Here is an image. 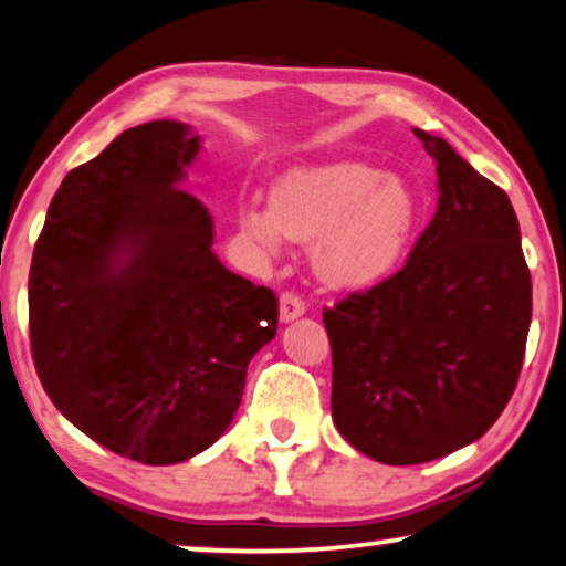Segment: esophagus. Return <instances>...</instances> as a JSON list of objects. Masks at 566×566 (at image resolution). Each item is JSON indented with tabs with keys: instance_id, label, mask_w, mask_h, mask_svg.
<instances>
[{
	"instance_id": "obj_1",
	"label": "esophagus",
	"mask_w": 566,
	"mask_h": 566,
	"mask_svg": "<svg viewBox=\"0 0 566 566\" xmlns=\"http://www.w3.org/2000/svg\"><path fill=\"white\" fill-rule=\"evenodd\" d=\"M300 315H305V300L295 292H282V297H279V318H282V323H292Z\"/></svg>"
}]
</instances>
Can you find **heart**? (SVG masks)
<instances>
[{"instance_id": "1", "label": "heart", "mask_w": 566, "mask_h": 566, "mask_svg": "<svg viewBox=\"0 0 566 566\" xmlns=\"http://www.w3.org/2000/svg\"><path fill=\"white\" fill-rule=\"evenodd\" d=\"M417 196L365 163H328L284 176L271 207L251 205L240 217L266 248L284 238L315 243L318 274L334 287H373L396 271L417 228Z\"/></svg>"}]
</instances>
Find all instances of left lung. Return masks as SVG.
Wrapping results in <instances>:
<instances>
[{"instance_id": "left-lung-1", "label": "left lung", "mask_w": 566, "mask_h": 566, "mask_svg": "<svg viewBox=\"0 0 566 566\" xmlns=\"http://www.w3.org/2000/svg\"><path fill=\"white\" fill-rule=\"evenodd\" d=\"M437 212L403 269L323 311L331 413L352 448L388 465L442 458L500 419L528 342L533 290L507 193L446 139Z\"/></svg>"}]
</instances>
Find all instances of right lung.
<instances>
[{
    "instance_id": "add662e5",
    "label": "right lung",
    "mask_w": 566,
    "mask_h": 566,
    "mask_svg": "<svg viewBox=\"0 0 566 566\" xmlns=\"http://www.w3.org/2000/svg\"><path fill=\"white\" fill-rule=\"evenodd\" d=\"M201 137L118 134L66 172L28 276L30 352L51 401L116 455L170 465L230 427L276 334L269 287L222 266L209 209L180 188Z\"/></svg>"
}]
</instances>
